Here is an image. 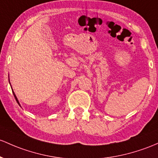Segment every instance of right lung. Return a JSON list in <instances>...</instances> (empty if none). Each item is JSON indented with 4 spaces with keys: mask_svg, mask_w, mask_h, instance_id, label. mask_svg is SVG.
<instances>
[{
    "mask_svg": "<svg viewBox=\"0 0 158 158\" xmlns=\"http://www.w3.org/2000/svg\"><path fill=\"white\" fill-rule=\"evenodd\" d=\"M9 82H10V79H9ZM12 91H13V95H14V97H15V100H16V102L17 103H18V104L20 106V103H19V100H18V99H17V98H16V96H15V93H14V91H13V90L12 89Z\"/></svg>",
    "mask_w": 158,
    "mask_h": 158,
    "instance_id": "obj_1",
    "label": "right lung"
}]
</instances>
